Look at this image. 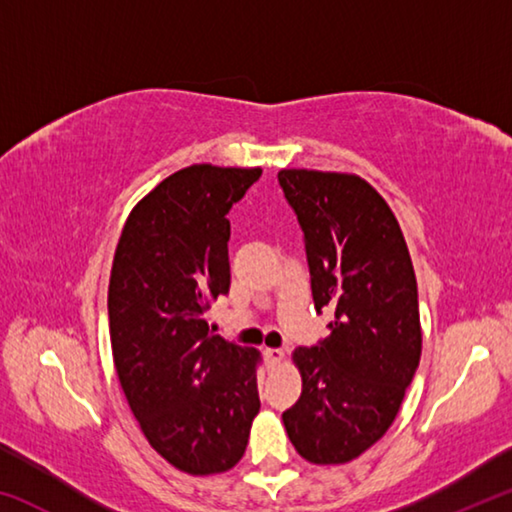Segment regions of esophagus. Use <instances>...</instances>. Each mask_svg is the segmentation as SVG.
<instances>
[{
  "instance_id": "esophagus-1",
  "label": "esophagus",
  "mask_w": 512,
  "mask_h": 512,
  "mask_svg": "<svg viewBox=\"0 0 512 512\" xmlns=\"http://www.w3.org/2000/svg\"><path fill=\"white\" fill-rule=\"evenodd\" d=\"M264 357L268 363H280L284 359V350L280 348H266L264 350Z\"/></svg>"
}]
</instances>
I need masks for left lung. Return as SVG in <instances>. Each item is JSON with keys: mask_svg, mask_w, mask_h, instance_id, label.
Returning a JSON list of instances; mask_svg holds the SVG:
<instances>
[{"mask_svg": "<svg viewBox=\"0 0 512 512\" xmlns=\"http://www.w3.org/2000/svg\"><path fill=\"white\" fill-rule=\"evenodd\" d=\"M277 180L305 235L314 307L334 311L327 339L293 352L302 393L282 420L309 463H348L388 431L418 370V282L400 223L366 180L307 169Z\"/></svg>", "mask_w": 512, "mask_h": 512, "instance_id": "left-lung-1", "label": "left lung"}]
</instances>
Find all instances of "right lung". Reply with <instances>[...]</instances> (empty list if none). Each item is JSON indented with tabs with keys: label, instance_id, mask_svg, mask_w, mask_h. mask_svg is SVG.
<instances>
[{
	"label": "right lung",
	"instance_id": "obj_1",
	"mask_svg": "<svg viewBox=\"0 0 512 512\" xmlns=\"http://www.w3.org/2000/svg\"><path fill=\"white\" fill-rule=\"evenodd\" d=\"M262 169L192 164L128 214L108 287L119 384L146 440L187 474H219L246 452L259 413V352L210 332L230 291L232 205Z\"/></svg>",
	"mask_w": 512,
	"mask_h": 512
}]
</instances>
